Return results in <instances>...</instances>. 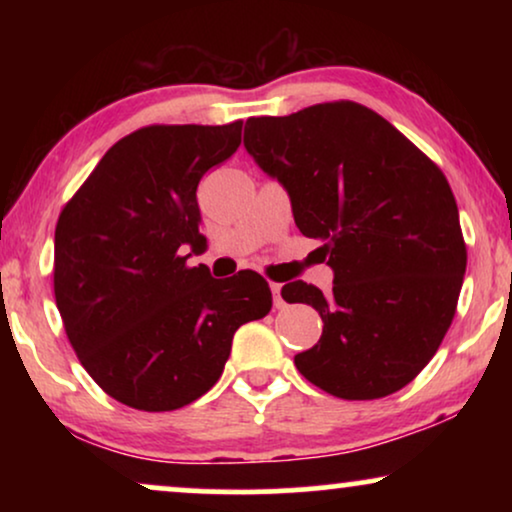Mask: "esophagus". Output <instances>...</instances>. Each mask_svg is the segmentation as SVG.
Wrapping results in <instances>:
<instances>
[{"instance_id":"1","label":"esophagus","mask_w":512,"mask_h":512,"mask_svg":"<svg viewBox=\"0 0 512 512\" xmlns=\"http://www.w3.org/2000/svg\"><path fill=\"white\" fill-rule=\"evenodd\" d=\"M270 291H272V300H275V307H284V298H282V284H270Z\"/></svg>"}]
</instances>
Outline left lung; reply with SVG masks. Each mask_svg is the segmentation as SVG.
Wrapping results in <instances>:
<instances>
[{"instance_id": "1", "label": "left lung", "mask_w": 512, "mask_h": 512, "mask_svg": "<svg viewBox=\"0 0 512 512\" xmlns=\"http://www.w3.org/2000/svg\"><path fill=\"white\" fill-rule=\"evenodd\" d=\"M244 149L291 198L296 226L321 242L333 293L291 282L286 303L324 321L296 354L305 380L347 401L403 389L433 359L466 272L459 209L440 167L373 109L326 102L249 118Z\"/></svg>"}]
</instances>
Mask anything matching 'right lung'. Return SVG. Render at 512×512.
I'll return each instance as SVG.
<instances>
[{
    "mask_svg": "<svg viewBox=\"0 0 512 512\" xmlns=\"http://www.w3.org/2000/svg\"><path fill=\"white\" fill-rule=\"evenodd\" d=\"M242 142L228 125H149L90 172L55 226L53 289L81 366L118 403L167 412L207 394L237 328L272 293L254 270L188 268L207 247L198 184Z\"/></svg>",
    "mask_w": 512,
    "mask_h": 512,
    "instance_id": "add662e5",
    "label": "right lung"
}]
</instances>
